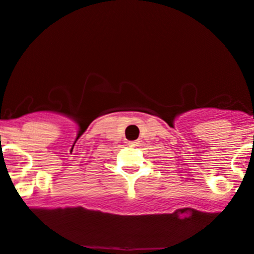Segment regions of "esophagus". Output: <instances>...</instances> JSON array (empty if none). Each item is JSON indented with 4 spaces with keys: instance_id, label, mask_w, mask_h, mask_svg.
Returning a JSON list of instances; mask_svg holds the SVG:
<instances>
[{
    "instance_id": "1",
    "label": "esophagus",
    "mask_w": 254,
    "mask_h": 254,
    "mask_svg": "<svg viewBox=\"0 0 254 254\" xmlns=\"http://www.w3.org/2000/svg\"><path fill=\"white\" fill-rule=\"evenodd\" d=\"M129 144H130V147H137V145H138V142L132 141V142H129Z\"/></svg>"
}]
</instances>
